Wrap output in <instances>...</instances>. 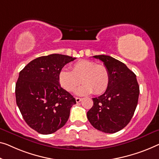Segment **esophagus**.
I'll return each instance as SVG.
<instances>
[{
	"label": "esophagus",
	"instance_id": "1",
	"mask_svg": "<svg viewBox=\"0 0 159 159\" xmlns=\"http://www.w3.org/2000/svg\"><path fill=\"white\" fill-rule=\"evenodd\" d=\"M81 100H82V98H78V97L75 98V101H76V103H79L80 101H81Z\"/></svg>",
	"mask_w": 159,
	"mask_h": 159
}]
</instances>
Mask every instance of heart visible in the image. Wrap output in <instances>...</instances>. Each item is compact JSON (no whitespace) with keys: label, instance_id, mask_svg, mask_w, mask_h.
I'll use <instances>...</instances> for the list:
<instances>
[{"label":"heart","instance_id":"heart-1","mask_svg":"<svg viewBox=\"0 0 159 159\" xmlns=\"http://www.w3.org/2000/svg\"><path fill=\"white\" fill-rule=\"evenodd\" d=\"M72 70L63 68L58 74L59 84L66 91L73 92L80 81L84 85L77 89L78 95L103 93L110 84L109 70L103 65L89 60H81L74 63Z\"/></svg>","mask_w":159,"mask_h":159}]
</instances>
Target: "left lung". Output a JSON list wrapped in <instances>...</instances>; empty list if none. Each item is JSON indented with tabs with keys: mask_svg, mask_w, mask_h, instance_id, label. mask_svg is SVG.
<instances>
[{
	"mask_svg": "<svg viewBox=\"0 0 159 159\" xmlns=\"http://www.w3.org/2000/svg\"><path fill=\"white\" fill-rule=\"evenodd\" d=\"M109 70L111 80L103 95L93 98L87 118L98 131L113 134L126 126L134 114L139 96L136 75L124 63L106 55L94 56Z\"/></svg>",
	"mask_w": 159,
	"mask_h": 159,
	"instance_id": "obj_1",
	"label": "left lung"
}]
</instances>
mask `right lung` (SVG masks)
I'll list each match as a JSON object with an SVG mask.
<instances>
[{
	"instance_id": "1",
	"label": "right lung",
	"mask_w": 159,
	"mask_h": 159,
	"mask_svg": "<svg viewBox=\"0 0 159 159\" xmlns=\"http://www.w3.org/2000/svg\"><path fill=\"white\" fill-rule=\"evenodd\" d=\"M75 59L56 53L41 56L19 73L16 103L26 124L39 134H51L62 128L76 103L58 81L60 70Z\"/></svg>"
}]
</instances>
